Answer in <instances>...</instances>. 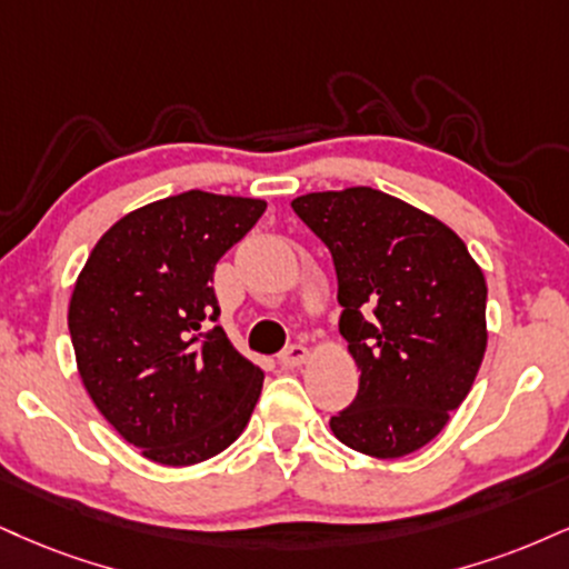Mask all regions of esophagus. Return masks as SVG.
<instances>
[{"label": "esophagus", "instance_id": "1", "mask_svg": "<svg viewBox=\"0 0 569 569\" xmlns=\"http://www.w3.org/2000/svg\"><path fill=\"white\" fill-rule=\"evenodd\" d=\"M278 360H280V366H286V368H299L310 360V350L302 345H291L289 350H283L278 355Z\"/></svg>", "mask_w": 569, "mask_h": 569}]
</instances>
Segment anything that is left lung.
I'll list each match as a JSON object with an SVG mask.
<instances>
[{"mask_svg": "<svg viewBox=\"0 0 569 569\" xmlns=\"http://www.w3.org/2000/svg\"><path fill=\"white\" fill-rule=\"evenodd\" d=\"M293 211L328 246L339 320L360 371L331 432L362 456L402 458L442 432L488 347V283L448 224L373 188L307 193Z\"/></svg>", "mask_w": 569, "mask_h": 569, "instance_id": "obj_1", "label": "left lung"}]
</instances>
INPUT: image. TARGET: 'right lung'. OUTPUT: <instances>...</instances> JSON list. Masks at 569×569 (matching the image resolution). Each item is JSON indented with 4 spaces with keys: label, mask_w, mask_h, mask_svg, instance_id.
Returning a JSON list of instances; mask_svg holds the SVG:
<instances>
[{
    "label": "right lung",
    "mask_w": 569,
    "mask_h": 569,
    "mask_svg": "<svg viewBox=\"0 0 569 569\" xmlns=\"http://www.w3.org/2000/svg\"><path fill=\"white\" fill-rule=\"evenodd\" d=\"M267 201L203 190L129 211L102 232L68 305L89 400L148 461L193 467L222 453L251 419L264 373L207 320L214 264Z\"/></svg>",
    "instance_id": "right-lung-1"
}]
</instances>
